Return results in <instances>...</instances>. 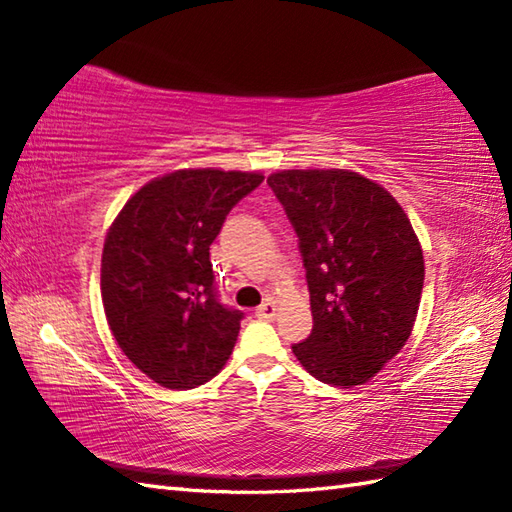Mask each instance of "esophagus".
Returning a JSON list of instances; mask_svg holds the SVG:
<instances>
[{
  "label": "esophagus",
  "mask_w": 512,
  "mask_h": 512,
  "mask_svg": "<svg viewBox=\"0 0 512 512\" xmlns=\"http://www.w3.org/2000/svg\"><path fill=\"white\" fill-rule=\"evenodd\" d=\"M275 314H277V306H275L273 299H266V301L262 303V306H259V308L255 310V317H257V319H264V321L275 319Z\"/></svg>",
  "instance_id": "34e87169"
}]
</instances>
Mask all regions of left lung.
I'll return each instance as SVG.
<instances>
[{
  "label": "left lung",
  "mask_w": 512,
  "mask_h": 512,
  "mask_svg": "<svg viewBox=\"0 0 512 512\" xmlns=\"http://www.w3.org/2000/svg\"><path fill=\"white\" fill-rule=\"evenodd\" d=\"M299 237L312 332L292 352L325 385L376 376L407 343L422 284V248L402 206L380 184L343 169L268 178Z\"/></svg>",
  "instance_id": "left-lung-1"
}]
</instances>
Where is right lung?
I'll return each mask as SVG.
<instances>
[{
  "mask_svg": "<svg viewBox=\"0 0 512 512\" xmlns=\"http://www.w3.org/2000/svg\"><path fill=\"white\" fill-rule=\"evenodd\" d=\"M262 173L180 169L127 200L105 237L101 295L118 347L167 389H193L231 356L242 310L220 301L211 244Z\"/></svg>",
  "mask_w": 512,
  "mask_h": 512,
  "instance_id": "1",
  "label": "right lung"
}]
</instances>
